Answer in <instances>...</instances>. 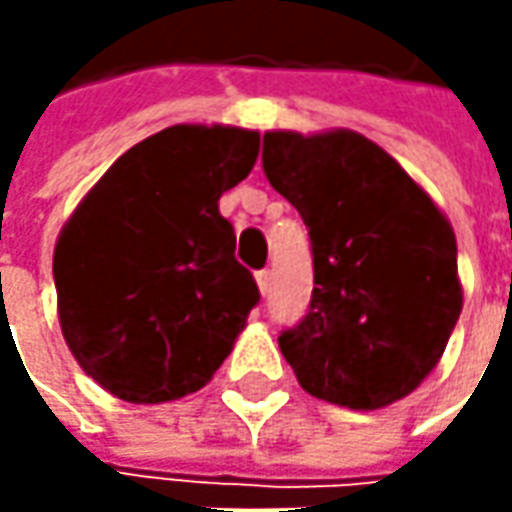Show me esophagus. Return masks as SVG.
Returning a JSON list of instances; mask_svg holds the SVG:
<instances>
[{
    "instance_id": "obj_1",
    "label": "esophagus",
    "mask_w": 512,
    "mask_h": 512,
    "mask_svg": "<svg viewBox=\"0 0 512 512\" xmlns=\"http://www.w3.org/2000/svg\"><path fill=\"white\" fill-rule=\"evenodd\" d=\"M270 282H273V273H270V270H259V273H256V285L262 290V296L270 293Z\"/></svg>"
}]
</instances>
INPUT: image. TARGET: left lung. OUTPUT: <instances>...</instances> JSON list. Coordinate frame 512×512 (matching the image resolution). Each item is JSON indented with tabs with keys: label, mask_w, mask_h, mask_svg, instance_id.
<instances>
[{
	"label": "left lung",
	"mask_w": 512,
	"mask_h": 512,
	"mask_svg": "<svg viewBox=\"0 0 512 512\" xmlns=\"http://www.w3.org/2000/svg\"><path fill=\"white\" fill-rule=\"evenodd\" d=\"M262 165L313 245L310 310L279 336L299 384L350 410L410 396L439 364L462 313L447 216L356 130H267Z\"/></svg>",
	"instance_id": "1"
}]
</instances>
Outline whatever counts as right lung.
<instances>
[{"mask_svg":"<svg viewBox=\"0 0 512 512\" xmlns=\"http://www.w3.org/2000/svg\"><path fill=\"white\" fill-rule=\"evenodd\" d=\"M259 130L173 125L122 153L53 250L73 359L110 396L159 404L202 390L259 302L222 193L256 165Z\"/></svg>","mask_w":512,"mask_h":512,"instance_id":"obj_1","label":"right lung"}]
</instances>
